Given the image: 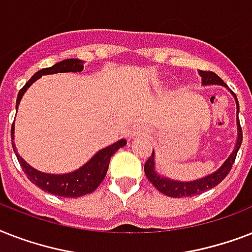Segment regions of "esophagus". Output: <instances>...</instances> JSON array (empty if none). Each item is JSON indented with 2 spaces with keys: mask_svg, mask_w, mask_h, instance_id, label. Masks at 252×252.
<instances>
[{
  "mask_svg": "<svg viewBox=\"0 0 252 252\" xmlns=\"http://www.w3.org/2000/svg\"><path fill=\"white\" fill-rule=\"evenodd\" d=\"M142 136H146V130L142 128V126H136L132 130V133H130V137H142Z\"/></svg>",
  "mask_w": 252,
  "mask_h": 252,
  "instance_id": "34e87169",
  "label": "esophagus"
}]
</instances>
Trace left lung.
<instances>
[{
    "instance_id": "obj_1",
    "label": "left lung",
    "mask_w": 252,
    "mask_h": 252,
    "mask_svg": "<svg viewBox=\"0 0 252 252\" xmlns=\"http://www.w3.org/2000/svg\"><path fill=\"white\" fill-rule=\"evenodd\" d=\"M199 74L201 77V84L204 86L220 85V86H223L225 89H227V90L230 91V94L234 96L235 104H237V142H235L234 149L230 153V156L226 158V161L223 162L222 165L220 166L216 171L211 172V174H208V175L203 176V178L188 180V182L171 179V178L163 176L159 172H157V170H156V154H154L153 150L152 157L146 161L145 166H144V171H145L146 178L149 179L150 183L153 184L154 187L157 188L161 193L170 196V197H188V196L199 195L201 192L208 191V189H211V188L216 187L217 184L221 183L226 178L229 171H230L231 166H233L235 161V157H237V153H238L239 148H241V144H242V128H241L238 119L239 103L238 99H237V95L226 86V84L216 73L200 70Z\"/></svg>"
}]
</instances>
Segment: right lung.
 Segmentation results:
<instances>
[{
	"label": "right lung",
	"instance_id": "obj_1",
	"mask_svg": "<svg viewBox=\"0 0 252 252\" xmlns=\"http://www.w3.org/2000/svg\"><path fill=\"white\" fill-rule=\"evenodd\" d=\"M84 70V61L78 60V59H66L60 63H57L51 68L41 69L36 72L31 77V80L22 87L19 93H18L17 98V108L21 103V99L27 91L31 85L36 80H39L41 76H47V74H56V73H80ZM11 144H13L14 153L17 156L18 161L21 163L23 171L27 175L33 184H36L37 187L41 188L43 191L52 193L56 196H63V197H80V196L87 195L95 191L98 186L102 183L104 176L108 170L111 157L118 152L120 148L126 145V140L122 138L118 142H114L112 145L103 148L99 152L93 156V157L74 171L65 172V174H49V172L39 171L32 166H30L23 158L19 156L17 148H15V142H14V124L11 126Z\"/></svg>",
	"mask_w": 252,
	"mask_h": 252
}]
</instances>
